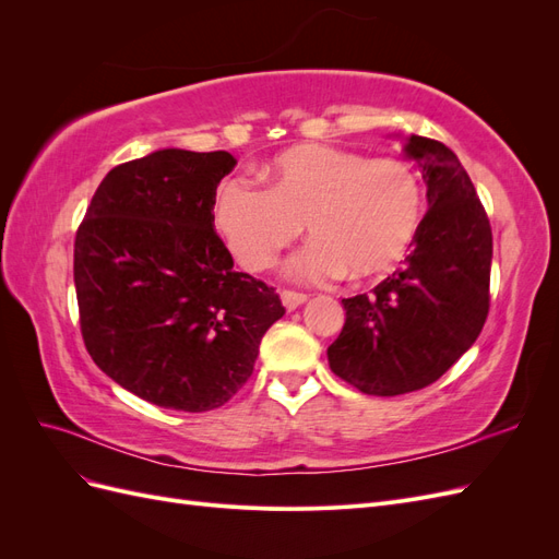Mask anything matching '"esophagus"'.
I'll return each mask as SVG.
<instances>
[{
  "label": "esophagus",
  "instance_id": "esophagus-1",
  "mask_svg": "<svg viewBox=\"0 0 559 559\" xmlns=\"http://www.w3.org/2000/svg\"><path fill=\"white\" fill-rule=\"evenodd\" d=\"M280 298H282V306L286 308V310H296V308H300L302 302L308 300V296L306 294H296V292H282L280 294Z\"/></svg>",
  "mask_w": 559,
  "mask_h": 559
}]
</instances>
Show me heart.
Segmentation results:
<instances>
[{"label": "heart", "mask_w": 559, "mask_h": 559, "mask_svg": "<svg viewBox=\"0 0 559 559\" xmlns=\"http://www.w3.org/2000/svg\"><path fill=\"white\" fill-rule=\"evenodd\" d=\"M270 191L230 179L216 193L214 228L247 270H265L308 228L289 265L300 282L386 275L421 224V189L408 165L326 144L286 148L267 167Z\"/></svg>", "instance_id": "1"}]
</instances>
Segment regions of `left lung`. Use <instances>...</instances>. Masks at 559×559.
Listing matches in <instances>:
<instances>
[{
  "instance_id": "left-lung-1",
  "label": "left lung",
  "mask_w": 559,
  "mask_h": 559,
  "mask_svg": "<svg viewBox=\"0 0 559 559\" xmlns=\"http://www.w3.org/2000/svg\"><path fill=\"white\" fill-rule=\"evenodd\" d=\"M403 156L419 167L429 210L399 273L343 298L345 326L326 352L333 373L370 396L436 382L489 310L492 228L471 177L452 148L419 134L403 140Z\"/></svg>"
}]
</instances>
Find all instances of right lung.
I'll return each mask as SVG.
<instances>
[{
	"label": "right lung",
	"instance_id": "right-lung-1",
	"mask_svg": "<svg viewBox=\"0 0 559 559\" xmlns=\"http://www.w3.org/2000/svg\"><path fill=\"white\" fill-rule=\"evenodd\" d=\"M228 151L158 148L97 186L74 242L86 349L116 384L160 408L205 413L251 378L280 296L214 233Z\"/></svg>",
	"mask_w": 559,
	"mask_h": 559
}]
</instances>
